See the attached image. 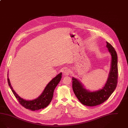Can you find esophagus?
<instances>
[{"mask_svg":"<svg viewBox=\"0 0 128 128\" xmlns=\"http://www.w3.org/2000/svg\"><path fill=\"white\" fill-rule=\"evenodd\" d=\"M63 73V75L64 76H68L69 75V74L70 73V70H68H68H65Z\"/></svg>","mask_w":128,"mask_h":128,"instance_id":"1","label":"esophagus"}]
</instances>
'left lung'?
Segmentation results:
<instances>
[{"mask_svg": "<svg viewBox=\"0 0 128 128\" xmlns=\"http://www.w3.org/2000/svg\"><path fill=\"white\" fill-rule=\"evenodd\" d=\"M106 46L112 56V65L108 78L104 87L97 92L86 90L77 78H72V88L79 101L87 106H95L106 101L117 87L118 83V57L112 46L106 42Z\"/></svg>", "mask_w": 128, "mask_h": 128, "instance_id": "1", "label": "left lung"}]
</instances>
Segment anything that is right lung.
<instances>
[{
	"mask_svg": "<svg viewBox=\"0 0 128 128\" xmlns=\"http://www.w3.org/2000/svg\"><path fill=\"white\" fill-rule=\"evenodd\" d=\"M62 75V73H60L56 77L53 78L46 85L41 95L39 97L32 100H26L21 98L13 90L12 87L11 86L10 80L8 78V82L12 92L21 105L26 109L35 111L45 108L50 103L53 96L54 90L60 81Z\"/></svg>",
	"mask_w": 128,
	"mask_h": 128,
	"instance_id": "1",
	"label": "right lung"
}]
</instances>
